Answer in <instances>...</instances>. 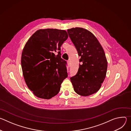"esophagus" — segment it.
I'll use <instances>...</instances> for the list:
<instances>
[{
    "label": "esophagus",
    "instance_id": "34e87169",
    "mask_svg": "<svg viewBox=\"0 0 131 131\" xmlns=\"http://www.w3.org/2000/svg\"><path fill=\"white\" fill-rule=\"evenodd\" d=\"M67 64H68V66L69 67V66H70V61H67Z\"/></svg>",
    "mask_w": 131,
    "mask_h": 131
}]
</instances>
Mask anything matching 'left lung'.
<instances>
[{
	"label": "left lung",
	"instance_id": "left-lung-1",
	"mask_svg": "<svg viewBox=\"0 0 131 131\" xmlns=\"http://www.w3.org/2000/svg\"><path fill=\"white\" fill-rule=\"evenodd\" d=\"M67 32L80 57L78 72L70 78L73 89L83 96L92 95L100 89L106 75L104 51L95 36L85 29L72 28Z\"/></svg>",
	"mask_w": 131,
	"mask_h": 131
}]
</instances>
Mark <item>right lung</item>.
<instances>
[{
	"label": "right lung",
	"mask_w": 131,
	"mask_h": 131,
	"mask_svg": "<svg viewBox=\"0 0 131 131\" xmlns=\"http://www.w3.org/2000/svg\"><path fill=\"white\" fill-rule=\"evenodd\" d=\"M67 38L64 30L39 29L26 42L21 57L23 74L28 88L37 97L54 96L67 78V62L61 58V47Z\"/></svg>",
	"instance_id": "right-lung-1"
}]
</instances>
